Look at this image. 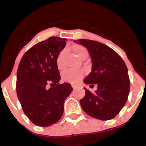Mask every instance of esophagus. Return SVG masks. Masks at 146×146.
<instances>
[{
	"label": "esophagus",
	"mask_w": 146,
	"mask_h": 146,
	"mask_svg": "<svg viewBox=\"0 0 146 146\" xmlns=\"http://www.w3.org/2000/svg\"><path fill=\"white\" fill-rule=\"evenodd\" d=\"M71 86H72V88H73V90H75V88H76V86H75L74 84H71Z\"/></svg>",
	"instance_id": "obj_1"
}]
</instances>
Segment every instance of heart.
<instances>
[{"label":"heart","mask_w":146,"mask_h":146,"mask_svg":"<svg viewBox=\"0 0 146 146\" xmlns=\"http://www.w3.org/2000/svg\"><path fill=\"white\" fill-rule=\"evenodd\" d=\"M72 48H73L75 54L81 60H82L84 57L88 56V50L82 45L75 44ZM66 52H67V50H66V48H64L60 52L58 57H57L56 64L59 70H63L65 67L64 60V57L66 56ZM83 71H80V70L68 69L62 73V80L66 82L75 83L80 80H81L83 78Z\"/></svg>","instance_id":"b5f03b06"}]
</instances>
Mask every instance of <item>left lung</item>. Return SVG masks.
Segmentation results:
<instances>
[{
  "label": "left lung",
  "mask_w": 146,
  "mask_h": 146,
  "mask_svg": "<svg viewBox=\"0 0 146 146\" xmlns=\"http://www.w3.org/2000/svg\"><path fill=\"white\" fill-rule=\"evenodd\" d=\"M74 42L85 46L91 57L92 71L84 82L98 85L95 93L84 88L85 96L80 102L82 108L93 118L112 119L128 100L130 79L126 65L118 53L101 42L86 39Z\"/></svg>",
  "instance_id": "8db88e82"
}]
</instances>
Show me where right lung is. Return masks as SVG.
<instances>
[{
    "label": "right lung",
    "mask_w": 146,
    "mask_h": 146,
    "mask_svg": "<svg viewBox=\"0 0 146 146\" xmlns=\"http://www.w3.org/2000/svg\"><path fill=\"white\" fill-rule=\"evenodd\" d=\"M66 40L53 36L37 43L18 65L17 96L26 116L38 126L47 127L59 121L65 100L73 90L70 84L58 83L61 78L56 58Z\"/></svg>",
    "instance_id": "add662e5"
}]
</instances>
